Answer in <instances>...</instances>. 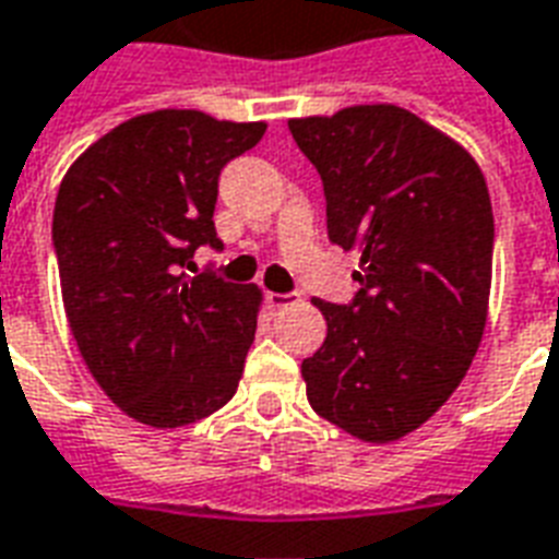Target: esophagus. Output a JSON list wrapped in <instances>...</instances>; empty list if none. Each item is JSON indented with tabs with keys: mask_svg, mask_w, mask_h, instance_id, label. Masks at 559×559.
<instances>
[{
	"mask_svg": "<svg viewBox=\"0 0 559 559\" xmlns=\"http://www.w3.org/2000/svg\"><path fill=\"white\" fill-rule=\"evenodd\" d=\"M269 308H275V311H284V308H293V305H299V296L296 293H266Z\"/></svg>",
	"mask_w": 559,
	"mask_h": 559,
	"instance_id": "obj_1",
	"label": "esophagus"
}]
</instances>
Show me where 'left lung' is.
Returning <instances> with one entry per match:
<instances>
[{"label":"left lung","instance_id":"1","mask_svg":"<svg viewBox=\"0 0 559 559\" xmlns=\"http://www.w3.org/2000/svg\"><path fill=\"white\" fill-rule=\"evenodd\" d=\"M325 192L329 239L358 248L346 305L301 361L308 403L361 441H396L448 403L486 329L495 218L465 147L400 106L296 118Z\"/></svg>","mask_w":559,"mask_h":559}]
</instances>
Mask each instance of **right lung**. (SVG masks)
I'll return each instance as SVG.
<instances>
[{"instance_id":"right-lung-1","label":"right lung","mask_w":559,"mask_h":559,"mask_svg":"<svg viewBox=\"0 0 559 559\" xmlns=\"http://www.w3.org/2000/svg\"><path fill=\"white\" fill-rule=\"evenodd\" d=\"M266 123L195 109L139 115L106 132L61 180L52 213L61 299L91 376L147 427L175 429L237 394L260 293L213 269L218 175Z\"/></svg>"}]
</instances>
